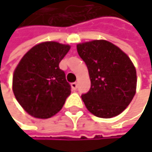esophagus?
<instances>
[{
    "label": "esophagus",
    "instance_id": "obj_1",
    "mask_svg": "<svg viewBox=\"0 0 152 152\" xmlns=\"http://www.w3.org/2000/svg\"><path fill=\"white\" fill-rule=\"evenodd\" d=\"M71 87H72L73 91H76V89H77V83H71Z\"/></svg>",
    "mask_w": 152,
    "mask_h": 152
}]
</instances>
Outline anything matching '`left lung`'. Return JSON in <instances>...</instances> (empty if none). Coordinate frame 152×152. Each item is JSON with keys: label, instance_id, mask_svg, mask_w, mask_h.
Instances as JSON below:
<instances>
[{"label": "left lung", "instance_id": "obj_1", "mask_svg": "<svg viewBox=\"0 0 152 152\" xmlns=\"http://www.w3.org/2000/svg\"><path fill=\"white\" fill-rule=\"evenodd\" d=\"M91 78V88L83 94L86 108L99 118L122 113L137 89V71L129 57L106 40H92L76 46Z\"/></svg>", "mask_w": 152, "mask_h": 152}]
</instances>
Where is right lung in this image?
I'll return each mask as SVG.
<instances>
[{
  "instance_id": "obj_1",
  "label": "right lung",
  "mask_w": 152,
  "mask_h": 152,
  "mask_svg": "<svg viewBox=\"0 0 152 152\" xmlns=\"http://www.w3.org/2000/svg\"><path fill=\"white\" fill-rule=\"evenodd\" d=\"M69 45L48 41L33 46L21 59L13 76V92L31 116L47 119L57 113L71 93L59 63L69 51Z\"/></svg>"
}]
</instances>
